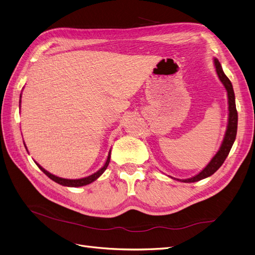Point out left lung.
I'll return each mask as SVG.
<instances>
[{
	"instance_id": "obj_1",
	"label": "left lung",
	"mask_w": 255,
	"mask_h": 255,
	"mask_svg": "<svg viewBox=\"0 0 255 255\" xmlns=\"http://www.w3.org/2000/svg\"><path fill=\"white\" fill-rule=\"evenodd\" d=\"M214 65H215V68H216V73H218L221 82L224 84V86H225V88H226V90H227V93H228L229 120H228L227 131H226V134H225L223 144H222L220 150L218 151V153L214 155V157L211 159V162L208 165H207L197 175H195L191 178H188V180H178V181H182L184 183L197 182V181L203 180V178H206V177L212 175L223 165L226 157L228 156L230 150H231V147H232L234 140H235V136H237L238 111H237V106H235V97H234V91H233L232 84H231L230 80L227 77H226V74L224 73L222 65L219 62V60L214 59Z\"/></svg>"
}]
</instances>
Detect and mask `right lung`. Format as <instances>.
<instances>
[{"instance_id": "obj_1", "label": "right lung", "mask_w": 255, "mask_h": 255, "mask_svg": "<svg viewBox=\"0 0 255 255\" xmlns=\"http://www.w3.org/2000/svg\"><path fill=\"white\" fill-rule=\"evenodd\" d=\"M20 103H21V101H20ZM109 162H110V152H109V155H108V158H107V161H106L105 165H104L98 172L93 173V174H91V175H89V176H87V177L79 178V180H67V178H62V177H59V176H55V175L49 173L47 170H45V169L42 168L37 163H35V164L37 165V167H39V168L41 169V170H42L47 176H48L49 178H51V180L54 181L55 183H58V184H60V185H62V186H67V187H81V186L88 185V184L92 183L93 181H96L97 178H98L99 176H101V175L103 174V172L106 170V168H107L108 165H109Z\"/></svg>"}]
</instances>
